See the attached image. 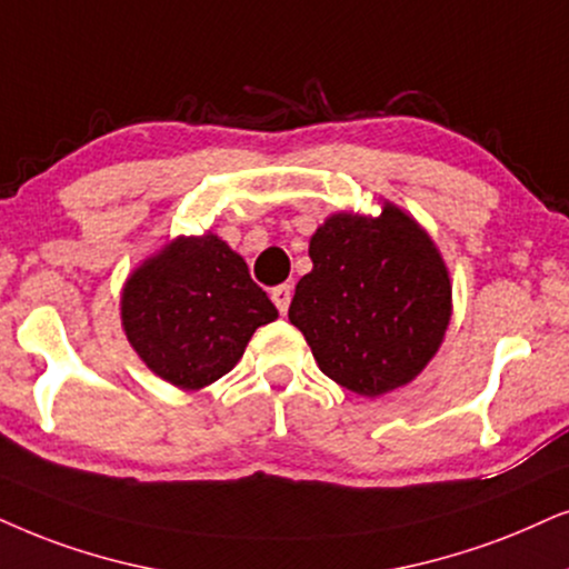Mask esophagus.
Here are the masks:
<instances>
[{"mask_svg": "<svg viewBox=\"0 0 569 569\" xmlns=\"http://www.w3.org/2000/svg\"><path fill=\"white\" fill-rule=\"evenodd\" d=\"M270 299H272V305L278 307V312L280 315H286L289 312V305H291V286H276V289L270 291Z\"/></svg>", "mask_w": 569, "mask_h": 569, "instance_id": "1", "label": "esophagus"}]
</instances>
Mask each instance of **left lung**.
<instances>
[{"instance_id": "1", "label": "left lung", "mask_w": 569, "mask_h": 569, "mask_svg": "<svg viewBox=\"0 0 569 569\" xmlns=\"http://www.w3.org/2000/svg\"><path fill=\"white\" fill-rule=\"evenodd\" d=\"M309 257L289 320L320 370L362 397L409 383L451 318L449 272L428 233L393 204L378 218L338 212L312 236Z\"/></svg>"}]
</instances>
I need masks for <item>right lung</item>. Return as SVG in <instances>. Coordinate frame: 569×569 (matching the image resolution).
<instances>
[{
    "mask_svg": "<svg viewBox=\"0 0 569 569\" xmlns=\"http://www.w3.org/2000/svg\"><path fill=\"white\" fill-rule=\"evenodd\" d=\"M123 328L149 370L193 391L233 370L278 309L226 241L176 239L123 289Z\"/></svg>",
    "mask_w": 569,
    "mask_h": 569,
    "instance_id": "add662e5",
    "label": "right lung"
}]
</instances>
